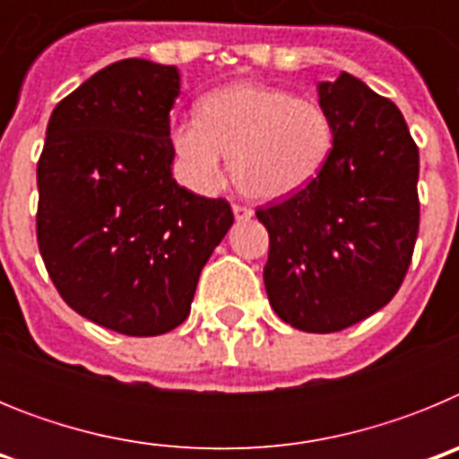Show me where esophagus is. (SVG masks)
<instances>
[{
  "label": "esophagus",
  "instance_id": "esophagus-1",
  "mask_svg": "<svg viewBox=\"0 0 459 459\" xmlns=\"http://www.w3.org/2000/svg\"><path fill=\"white\" fill-rule=\"evenodd\" d=\"M232 211H234V218H237L238 222H241V221H250V218H253V209H250V206L234 204Z\"/></svg>",
  "mask_w": 459,
  "mask_h": 459
}]
</instances>
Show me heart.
Wrapping results in <instances>:
<instances>
[{"instance_id":"1","label":"heart","mask_w":459,"mask_h":459,"mask_svg":"<svg viewBox=\"0 0 459 459\" xmlns=\"http://www.w3.org/2000/svg\"><path fill=\"white\" fill-rule=\"evenodd\" d=\"M335 144L333 117L322 103L269 84L234 82L206 93L200 117L172 128V149L195 190L234 181L253 200H285L317 179Z\"/></svg>"}]
</instances>
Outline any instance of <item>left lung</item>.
Listing matches in <instances>:
<instances>
[{
  "label": "left lung",
  "mask_w": 459,
  "mask_h": 459,
  "mask_svg": "<svg viewBox=\"0 0 459 459\" xmlns=\"http://www.w3.org/2000/svg\"><path fill=\"white\" fill-rule=\"evenodd\" d=\"M335 144L319 177L257 209L269 232L264 285L282 322L333 333L391 301L419 237V147L403 112L340 73L319 82Z\"/></svg>",
  "instance_id": "1"
}]
</instances>
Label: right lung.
Here are the masks:
<instances>
[{
	"mask_svg": "<svg viewBox=\"0 0 459 459\" xmlns=\"http://www.w3.org/2000/svg\"><path fill=\"white\" fill-rule=\"evenodd\" d=\"M179 71L124 59L56 105L39 158L36 238L56 291L117 333L160 335L190 312L206 259L232 227L227 200L172 177Z\"/></svg>",
	"mask_w": 459,
	"mask_h": 459,
	"instance_id": "add662e5",
	"label": "right lung"
}]
</instances>
